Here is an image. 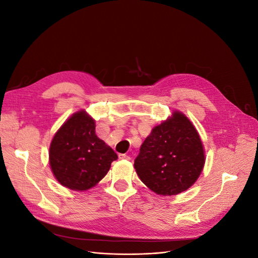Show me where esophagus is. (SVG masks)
I'll list each match as a JSON object with an SVG mask.
<instances>
[{
	"label": "esophagus",
	"instance_id": "esophagus-1",
	"mask_svg": "<svg viewBox=\"0 0 258 258\" xmlns=\"http://www.w3.org/2000/svg\"><path fill=\"white\" fill-rule=\"evenodd\" d=\"M118 157L120 158V159H126V160H130V157L128 155H126V154H119L118 155Z\"/></svg>",
	"mask_w": 258,
	"mask_h": 258
}]
</instances>
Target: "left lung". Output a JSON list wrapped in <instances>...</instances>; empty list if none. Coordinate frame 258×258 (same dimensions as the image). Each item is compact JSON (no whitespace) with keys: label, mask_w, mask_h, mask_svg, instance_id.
<instances>
[{"label":"left lung","mask_w":258,"mask_h":258,"mask_svg":"<svg viewBox=\"0 0 258 258\" xmlns=\"http://www.w3.org/2000/svg\"><path fill=\"white\" fill-rule=\"evenodd\" d=\"M205 162V147L197 129L185 114L173 111L144 140L135 169L151 190L173 196L195 184Z\"/></svg>","instance_id":"1"}]
</instances>
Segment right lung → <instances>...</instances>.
Segmentation results:
<instances>
[{
	"label": "right lung",
	"instance_id": "1",
	"mask_svg": "<svg viewBox=\"0 0 258 258\" xmlns=\"http://www.w3.org/2000/svg\"><path fill=\"white\" fill-rule=\"evenodd\" d=\"M117 154L96 135V121L85 110L62 123L49 145L53 176L67 188L85 191L102 179Z\"/></svg>",
	"mask_w": 258,
	"mask_h": 258
}]
</instances>
